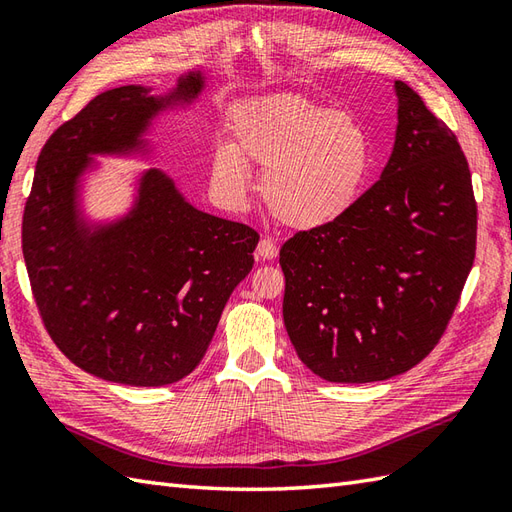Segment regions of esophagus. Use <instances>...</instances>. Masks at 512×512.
Here are the masks:
<instances>
[{"instance_id":"obj_1","label":"esophagus","mask_w":512,"mask_h":512,"mask_svg":"<svg viewBox=\"0 0 512 512\" xmlns=\"http://www.w3.org/2000/svg\"><path fill=\"white\" fill-rule=\"evenodd\" d=\"M255 253H257L259 259H275V257L279 255V248H277V244H275V239L262 237V239H259Z\"/></svg>"}]
</instances>
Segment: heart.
I'll return each mask as SVG.
<instances>
[{
  "instance_id": "obj_1",
  "label": "heart",
  "mask_w": 512,
  "mask_h": 512,
  "mask_svg": "<svg viewBox=\"0 0 512 512\" xmlns=\"http://www.w3.org/2000/svg\"><path fill=\"white\" fill-rule=\"evenodd\" d=\"M246 165L264 169L262 195L277 220L319 228L361 198L374 167V145L354 114L301 94H266L237 107L228 145L213 151L211 176L224 200L246 198Z\"/></svg>"
}]
</instances>
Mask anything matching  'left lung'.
Returning <instances> with one entry per match:
<instances>
[{"label": "left lung", "instance_id": "left-lung-1", "mask_svg": "<svg viewBox=\"0 0 512 512\" xmlns=\"http://www.w3.org/2000/svg\"><path fill=\"white\" fill-rule=\"evenodd\" d=\"M396 143L339 220L279 250L284 323L310 372L374 383L418 365L447 330L475 259L477 204L458 138L394 83Z\"/></svg>", "mask_w": 512, "mask_h": 512}]
</instances>
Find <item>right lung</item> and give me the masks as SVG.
Segmentation results:
<instances>
[{
  "label": "right lung",
  "instance_id": "obj_1",
  "mask_svg": "<svg viewBox=\"0 0 512 512\" xmlns=\"http://www.w3.org/2000/svg\"><path fill=\"white\" fill-rule=\"evenodd\" d=\"M202 70L165 96L145 85L107 90L43 145L24 209L21 248L52 341L92 376L160 387L189 376L228 297L253 268L259 235L184 200L165 171L138 178L127 215L88 224L79 193L94 156L149 154L151 121L191 105Z\"/></svg>",
  "mask_w": 512,
  "mask_h": 512
}]
</instances>
